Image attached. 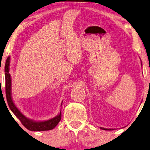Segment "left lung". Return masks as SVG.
Here are the masks:
<instances>
[{"mask_svg":"<svg viewBox=\"0 0 150 150\" xmlns=\"http://www.w3.org/2000/svg\"><path fill=\"white\" fill-rule=\"evenodd\" d=\"M141 65H142V63H141ZM100 129L102 130H113V129H109V128H102V127H100Z\"/></svg>","mask_w":150,"mask_h":150,"instance_id":"8db88e82","label":"left lung"}]
</instances>
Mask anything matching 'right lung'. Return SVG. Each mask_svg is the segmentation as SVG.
I'll use <instances>...</instances> for the list:
<instances>
[{
  "instance_id": "1",
  "label": "right lung",
  "mask_w": 150,
  "mask_h": 150,
  "mask_svg": "<svg viewBox=\"0 0 150 150\" xmlns=\"http://www.w3.org/2000/svg\"><path fill=\"white\" fill-rule=\"evenodd\" d=\"M9 66H10V57H8L5 63V91H6V98H7V103L9 105L10 109L12 112L19 119L24 126L31 131H45L52 130L55 128L61 119V109L57 116L51 118L50 120L44 121H35L31 119L28 118L21 111L18 109L17 106H16L13 102V98H12V92H11V77L9 74ZM63 102V101H62ZM61 102V107L62 106Z\"/></svg>"
}]
</instances>
